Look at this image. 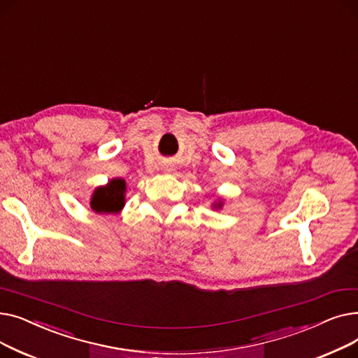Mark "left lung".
Instances as JSON below:
<instances>
[{
  "instance_id": "1",
  "label": "left lung",
  "mask_w": 358,
  "mask_h": 358,
  "mask_svg": "<svg viewBox=\"0 0 358 358\" xmlns=\"http://www.w3.org/2000/svg\"><path fill=\"white\" fill-rule=\"evenodd\" d=\"M222 206H223V200L219 197L217 200H215L213 203H212V209H222Z\"/></svg>"
}]
</instances>
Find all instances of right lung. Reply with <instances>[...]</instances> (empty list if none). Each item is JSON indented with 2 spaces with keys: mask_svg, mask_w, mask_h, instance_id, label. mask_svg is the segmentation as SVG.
Masks as SVG:
<instances>
[{
  "mask_svg": "<svg viewBox=\"0 0 358 358\" xmlns=\"http://www.w3.org/2000/svg\"><path fill=\"white\" fill-rule=\"evenodd\" d=\"M126 181L123 178H113L106 185L94 189L90 208L92 212L100 215H116L122 212L126 203Z\"/></svg>",
  "mask_w": 358,
  "mask_h": 358,
  "instance_id": "1",
  "label": "right lung"
}]
</instances>
